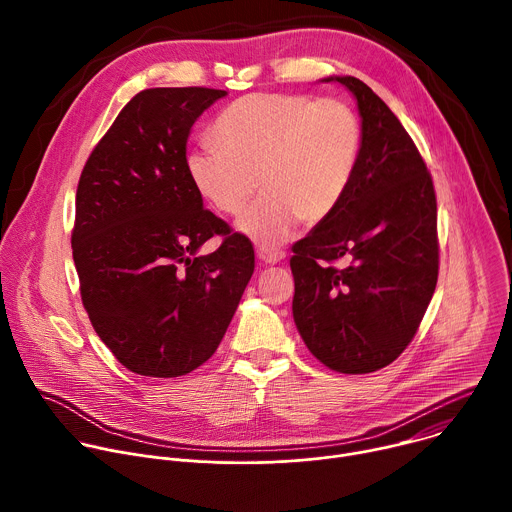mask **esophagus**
<instances>
[{
  "mask_svg": "<svg viewBox=\"0 0 512 512\" xmlns=\"http://www.w3.org/2000/svg\"><path fill=\"white\" fill-rule=\"evenodd\" d=\"M257 257H259L263 263L275 265V263H279V261L285 259V253L279 251V249H271V247H259V249H257Z\"/></svg>",
  "mask_w": 512,
  "mask_h": 512,
  "instance_id": "esophagus-1",
  "label": "esophagus"
}]
</instances>
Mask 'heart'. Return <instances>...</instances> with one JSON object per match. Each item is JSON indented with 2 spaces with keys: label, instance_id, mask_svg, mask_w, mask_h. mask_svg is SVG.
Returning <instances> with one entry per match:
<instances>
[{
  "label": "heart",
  "instance_id": "1",
  "mask_svg": "<svg viewBox=\"0 0 512 512\" xmlns=\"http://www.w3.org/2000/svg\"><path fill=\"white\" fill-rule=\"evenodd\" d=\"M215 148L186 160L190 184L216 212L243 214L239 231L261 245L291 237L298 223H324L356 172L362 129L338 99L255 93L229 105L210 129Z\"/></svg>",
  "mask_w": 512,
  "mask_h": 512
}]
</instances>
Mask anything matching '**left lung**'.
<instances>
[{
	"label": "left lung",
	"mask_w": 512,
	"mask_h": 512,
	"mask_svg": "<svg viewBox=\"0 0 512 512\" xmlns=\"http://www.w3.org/2000/svg\"><path fill=\"white\" fill-rule=\"evenodd\" d=\"M356 99L362 143L350 188L298 241L294 322L308 350L344 375L375 373L413 340L440 269L437 202L413 139L371 87L328 77Z\"/></svg>",
	"instance_id": "left-lung-1"
}]
</instances>
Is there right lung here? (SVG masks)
I'll return each mask as SVG.
<instances>
[{"instance_id": "1", "label": "right lung", "mask_w": 512, "mask_h": 512, "mask_svg": "<svg viewBox=\"0 0 512 512\" xmlns=\"http://www.w3.org/2000/svg\"><path fill=\"white\" fill-rule=\"evenodd\" d=\"M227 91L145 89L89 156L72 259L89 320L131 373L182 377L221 344L255 269L251 241L202 206L186 172L194 121ZM212 236L222 247L197 249Z\"/></svg>"}]
</instances>
